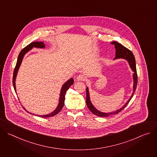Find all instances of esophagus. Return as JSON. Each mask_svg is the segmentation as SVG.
<instances>
[{"instance_id": "1", "label": "esophagus", "mask_w": 157, "mask_h": 157, "mask_svg": "<svg viewBox=\"0 0 157 157\" xmlns=\"http://www.w3.org/2000/svg\"><path fill=\"white\" fill-rule=\"evenodd\" d=\"M86 79V77L84 75H79L76 78V79L78 81H85Z\"/></svg>"}]
</instances>
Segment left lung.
Segmentation results:
<instances>
[{"mask_svg": "<svg viewBox=\"0 0 157 157\" xmlns=\"http://www.w3.org/2000/svg\"><path fill=\"white\" fill-rule=\"evenodd\" d=\"M111 44H114L115 48H116V57L114 58L115 59H118V58H124L126 60L128 61L130 66L131 69L132 70V71L134 72L133 75V93L132 94V96L130 97V98L129 99V100L127 102V103L120 109L116 110L114 112H113V113H101V112L98 110L92 104V103L90 101V99H89V91H88V88H86V104L87 105V107L89 108V109L90 110V111L92 113H93L94 115H96L98 116L99 117H108L112 115H114V114H117L118 113H119L120 112L123 110L124 109V107L128 104L129 101H130V99H132V98L133 97L134 93L136 91V89L137 88V70H136V59H135V57H134L133 54L132 53V52L129 50L128 48H125V47H124L122 44H121V43L116 42V41H113L111 43Z\"/></svg>", "mask_w": 157, "mask_h": 157, "instance_id": "8db88e82", "label": "left lung"}]
</instances>
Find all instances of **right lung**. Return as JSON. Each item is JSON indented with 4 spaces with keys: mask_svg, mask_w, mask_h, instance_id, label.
<instances>
[{
    "mask_svg": "<svg viewBox=\"0 0 157 157\" xmlns=\"http://www.w3.org/2000/svg\"><path fill=\"white\" fill-rule=\"evenodd\" d=\"M33 47H36V48H44V44L42 42V41H34L32 42L31 43H30L29 44L27 47H25L24 49H22L21 50V52L19 53V55L18 56V59H17V64L16 66L15 67L14 69V71H13V86L14 87V90L16 92V87H15V78H16V76L19 67L21 64V63L22 61V59H23V58L25 55V54L28 52L29 50H30L32 48H33ZM74 82V79L73 78H71L70 79H69L68 81L66 82L62 86L61 90V93H60V97H59V104L57 107V108L53 112V113H50V114H47V115H44V116H39V117H53L55 115H56L58 113H59V112L61 111V110L62 109V108L63 107L64 105V99H65V94H66V92L68 89L70 88V87L73 84ZM28 112V111H27ZM29 113V112H28ZM32 114V113H31Z\"/></svg>",
    "mask_w": 157,
    "mask_h": 157,
    "instance_id": "obj_1",
    "label": "right lung"
}]
</instances>
